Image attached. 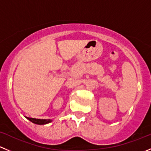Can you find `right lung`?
I'll return each mask as SVG.
<instances>
[{"label": "right lung", "instance_id": "obj_1", "mask_svg": "<svg viewBox=\"0 0 151 151\" xmlns=\"http://www.w3.org/2000/svg\"><path fill=\"white\" fill-rule=\"evenodd\" d=\"M27 119L29 121H30L31 122H32L33 124H38V125H43V124H47L49 123H51L52 122V119H32V118H28L27 117Z\"/></svg>", "mask_w": 151, "mask_h": 151}]
</instances>
